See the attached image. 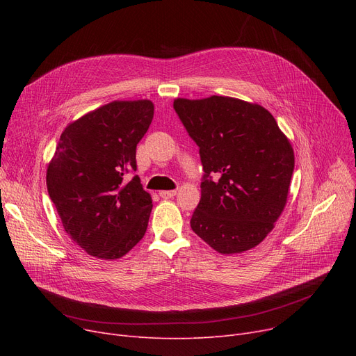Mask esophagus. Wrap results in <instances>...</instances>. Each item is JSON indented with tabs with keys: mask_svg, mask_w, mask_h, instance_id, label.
<instances>
[{
	"mask_svg": "<svg viewBox=\"0 0 356 356\" xmlns=\"http://www.w3.org/2000/svg\"><path fill=\"white\" fill-rule=\"evenodd\" d=\"M176 191H161L160 192V196L163 197V199H170V197H173V196H176Z\"/></svg>",
	"mask_w": 356,
	"mask_h": 356,
	"instance_id": "esophagus-1",
	"label": "esophagus"
}]
</instances>
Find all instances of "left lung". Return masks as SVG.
Returning a JSON list of instances; mask_svg holds the SVG:
<instances>
[{"label":"left lung","mask_w":356,"mask_h":356,"mask_svg":"<svg viewBox=\"0 0 356 356\" xmlns=\"http://www.w3.org/2000/svg\"><path fill=\"white\" fill-rule=\"evenodd\" d=\"M173 106L204 170L193 232L219 254L257 247L286 208L294 170L289 138L258 104L212 95L176 98Z\"/></svg>","instance_id":"8db88e82"}]
</instances>
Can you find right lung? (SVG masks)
<instances>
[{"instance_id": "right-lung-1", "label": "right lung", "mask_w": 356, "mask_h": 356, "mask_svg": "<svg viewBox=\"0 0 356 356\" xmlns=\"http://www.w3.org/2000/svg\"><path fill=\"white\" fill-rule=\"evenodd\" d=\"M148 99L112 101L63 129L46 183L73 242L99 259H118L144 236L153 200L136 170V149L153 121Z\"/></svg>"}]
</instances>
